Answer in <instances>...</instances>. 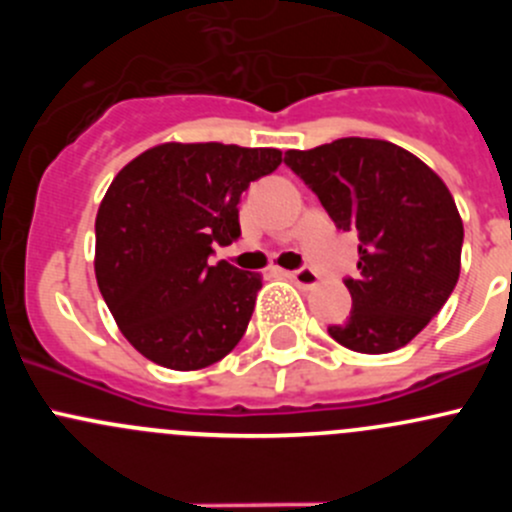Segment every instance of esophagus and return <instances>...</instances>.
<instances>
[{"mask_svg":"<svg viewBox=\"0 0 512 512\" xmlns=\"http://www.w3.org/2000/svg\"><path fill=\"white\" fill-rule=\"evenodd\" d=\"M289 280L294 282V285L304 287V289H312L319 285V275L312 270V267H299V270L289 272Z\"/></svg>","mask_w":512,"mask_h":512,"instance_id":"34e87169","label":"esophagus"}]
</instances>
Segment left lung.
Segmentation results:
<instances>
[{"instance_id": "obj_1", "label": "left lung", "mask_w": 512, "mask_h": 512, "mask_svg": "<svg viewBox=\"0 0 512 512\" xmlns=\"http://www.w3.org/2000/svg\"><path fill=\"white\" fill-rule=\"evenodd\" d=\"M292 168L344 232L359 237L352 314L329 337L389 354L441 312L461 272L463 223L446 183L414 153L376 138H339L287 151Z\"/></svg>"}]
</instances>
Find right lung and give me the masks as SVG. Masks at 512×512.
<instances>
[{
    "mask_svg": "<svg viewBox=\"0 0 512 512\" xmlns=\"http://www.w3.org/2000/svg\"><path fill=\"white\" fill-rule=\"evenodd\" d=\"M280 163L277 148L163 143L113 178L96 215V280L146 359L195 371L237 347L262 277L210 255L240 235L242 193Z\"/></svg>",
    "mask_w": 512,
    "mask_h": 512,
    "instance_id": "obj_1",
    "label": "right lung"
}]
</instances>
